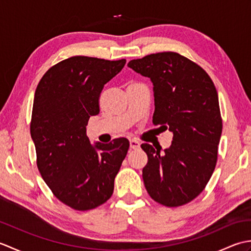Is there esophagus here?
I'll list each match as a JSON object with an SVG mask.
<instances>
[{"instance_id": "esophagus-1", "label": "esophagus", "mask_w": 251, "mask_h": 251, "mask_svg": "<svg viewBox=\"0 0 251 251\" xmlns=\"http://www.w3.org/2000/svg\"><path fill=\"white\" fill-rule=\"evenodd\" d=\"M129 146H130V149H132V150H137V149L140 148V143L138 142L137 140H130L129 142Z\"/></svg>"}]
</instances>
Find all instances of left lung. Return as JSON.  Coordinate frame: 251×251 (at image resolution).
<instances>
[{
  "label": "left lung",
  "mask_w": 251,
  "mask_h": 251,
  "mask_svg": "<svg viewBox=\"0 0 251 251\" xmlns=\"http://www.w3.org/2000/svg\"><path fill=\"white\" fill-rule=\"evenodd\" d=\"M153 83V124L173 132L164 154L142 143L148 164L142 178L149 195L167 207L199 196L214 173L222 132L219 99L204 69L178 52L151 54L128 62Z\"/></svg>",
  "instance_id": "left-lung-1"
}]
</instances>
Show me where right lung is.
I'll return each mask as SVG.
<instances>
[{"instance_id": "right-lung-1", "label": "right lung", "mask_w": 251, "mask_h": 251, "mask_svg": "<svg viewBox=\"0 0 251 251\" xmlns=\"http://www.w3.org/2000/svg\"><path fill=\"white\" fill-rule=\"evenodd\" d=\"M125 63L70 57L49 69L36 87L30 132L37 168L57 199L75 210L94 209L110 199L129 149L126 138L93 146L86 135L104 84Z\"/></svg>"}]
</instances>
